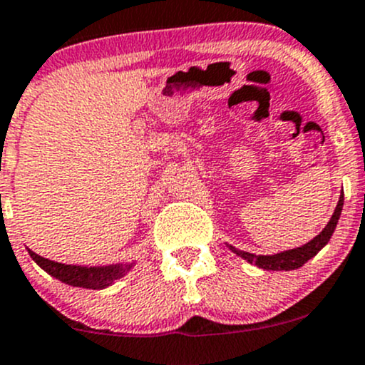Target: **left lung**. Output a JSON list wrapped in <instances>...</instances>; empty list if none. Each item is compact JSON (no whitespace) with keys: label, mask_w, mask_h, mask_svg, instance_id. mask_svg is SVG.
<instances>
[{"label":"left lung","mask_w":365,"mask_h":365,"mask_svg":"<svg viewBox=\"0 0 365 365\" xmlns=\"http://www.w3.org/2000/svg\"><path fill=\"white\" fill-rule=\"evenodd\" d=\"M342 205H344V196L341 194L339 203H337L336 210H334V215L330 217L329 224L323 227V231L318 235V237H314L311 242H307L305 245H302V247L292 249V251L279 252V254H272V256H256V254H251V252L238 251V249L231 247V245H230V249L237 254V256L244 257V259H247L249 263H254L256 267L263 268V270H277V272L295 270V268H300L302 264L307 263L311 257H314L316 254L322 251L327 244H329L330 237H332L334 230H336L337 222H339Z\"/></svg>","instance_id":"left-lung-1"}]
</instances>
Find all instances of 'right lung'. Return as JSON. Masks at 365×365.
<instances>
[{
	"label": "right lung",
	"instance_id": "obj_1",
	"mask_svg": "<svg viewBox=\"0 0 365 365\" xmlns=\"http://www.w3.org/2000/svg\"><path fill=\"white\" fill-rule=\"evenodd\" d=\"M28 252L42 270L56 277L58 281L65 282L68 286H77V288L104 289L111 286L114 281L123 277L134 267V263L111 264V267H77V264H63L46 259V257L38 256V254L29 251V249Z\"/></svg>",
	"mask_w": 365,
	"mask_h": 365
}]
</instances>
